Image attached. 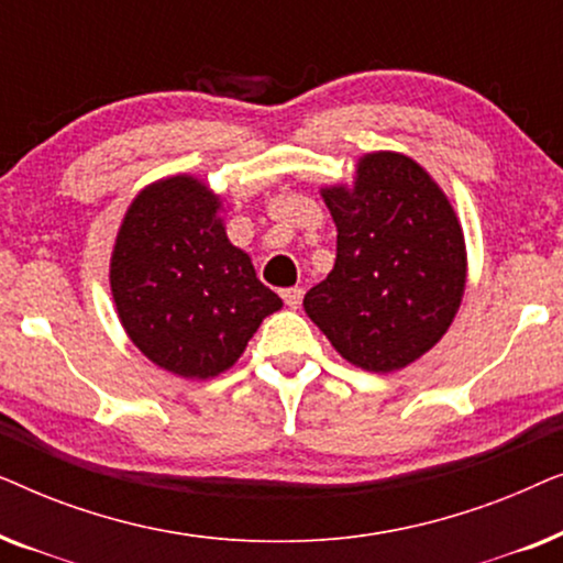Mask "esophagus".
Here are the masks:
<instances>
[{
  "instance_id": "34e87169",
  "label": "esophagus",
  "mask_w": 563,
  "mask_h": 563,
  "mask_svg": "<svg viewBox=\"0 0 563 563\" xmlns=\"http://www.w3.org/2000/svg\"><path fill=\"white\" fill-rule=\"evenodd\" d=\"M302 295H305V291L299 289V287H287V289H282V299H284V305L291 307V310H297L299 302H302Z\"/></svg>"
}]
</instances>
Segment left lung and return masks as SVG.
<instances>
[{"mask_svg": "<svg viewBox=\"0 0 563 563\" xmlns=\"http://www.w3.org/2000/svg\"><path fill=\"white\" fill-rule=\"evenodd\" d=\"M338 228L335 266L305 295L333 349L366 372H397L441 341L466 287L456 212L402 153H366L353 189H322Z\"/></svg>", "mask_w": 563, "mask_h": 563, "instance_id": "1", "label": "left lung"}]
</instances>
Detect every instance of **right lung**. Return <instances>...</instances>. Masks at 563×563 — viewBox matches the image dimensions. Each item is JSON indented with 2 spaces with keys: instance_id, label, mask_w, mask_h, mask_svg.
<instances>
[{
  "instance_id": "obj_1",
  "label": "right lung",
  "mask_w": 563,
  "mask_h": 563,
  "mask_svg": "<svg viewBox=\"0 0 563 563\" xmlns=\"http://www.w3.org/2000/svg\"><path fill=\"white\" fill-rule=\"evenodd\" d=\"M218 210L220 197L195 176H168L133 199L112 251L122 328L153 364L184 379L233 366L282 307L249 253L228 241Z\"/></svg>"
}]
</instances>
